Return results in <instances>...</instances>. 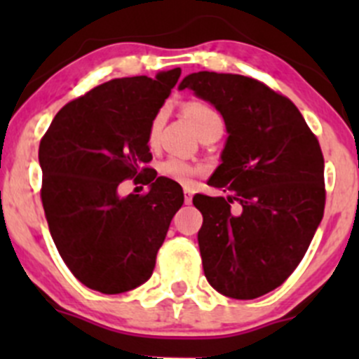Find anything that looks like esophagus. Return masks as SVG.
<instances>
[{"mask_svg":"<svg viewBox=\"0 0 359 359\" xmlns=\"http://www.w3.org/2000/svg\"><path fill=\"white\" fill-rule=\"evenodd\" d=\"M184 201H186V205H191V203H193V191H184Z\"/></svg>","mask_w":359,"mask_h":359,"instance_id":"34e87169","label":"esophagus"}]
</instances>
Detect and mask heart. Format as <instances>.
Wrapping results in <instances>:
<instances>
[{"mask_svg":"<svg viewBox=\"0 0 359 359\" xmlns=\"http://www.w3.org/2000/svg\"><path fill=\"white\" fill-rule=\"evenodd\" d=\"M184 112H186L187 118L191 119V123L194 125L196 132L203 135L205 132L212 128H224V121L220 112L212 106V104L205 102V100H187L186 106H184ZM163 121H165V114L163 111H159L158 114H154L153 121L149 123V130H147V144L151 147H156L159 144V133H161ZM203 172V166L194 165V163L187 161V159L180 156H168L165 161H161L159 165V173L166 179L173 180V182H179L182 186L191 184V180L196 175H200Z\"/></svg>","mask_w":359,"mask_h":359,"instance_id":"b5f03b06","label":"heart"}]
</instances>
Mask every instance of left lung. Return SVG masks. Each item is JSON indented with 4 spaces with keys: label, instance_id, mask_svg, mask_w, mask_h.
Here are the masks:
<instances>
[{
    "label": "left lung",
    "instance_id": "1",
    "mask_svg": "<svg viewBox=\"0 0 359 359\" xmlns=\"http://www.w3.org/2000/svg\"><path fill=\"white\" fill-rule=\"evenodd\" d=\"M184 88L212 102L229 132L208 180L227 196L193 198L203 271L222 295L257 299L287 281L323 219L320 142L295 104L259 79L200 71Z\"/></svg>",
    "mask_w": 359,
    "mask_h": 359
}]
</instances>
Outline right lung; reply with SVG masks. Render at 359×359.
Masks as SVG:
<instances>
[{
  "label": "right lung",
  "mask_w": 359,
  "mask_h": 359,
  "mask_svg": "<svg viewBox=\"0 0 359 359\" xmlns=\"http://www.w3.org/2000/svg\"><path fill=\"white\" fill-rule=\"evenodd\" d=\"M179 76L175 67L102 83L57 112L39 142L50 234L69 271L92 290L114 295L149 280L182 206V187L147 166L149 123ZM128 178L150 191L121 198L117 187Z\"/></svg>",
  "instance_id": "obj_1"
}]
</instances>
